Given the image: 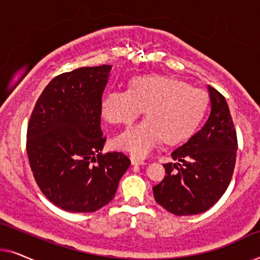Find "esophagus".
Instances as JSON below:
<instances>
[{
	"label": "esophagus",
	"instance_id": "esophagus-1",
	"mask_svg": "<svg viewBox=\"0 0 260 260\" xmlns=\"http://www.w3.org/2000/svg\"><path fill=\"white\" fill-rule=\"evenodd\" d=\"M131 163H133L134 166H143V165H145V162L143 161V159L135 157V156H131Z\"/></svg>",
	"mask_w": 260,
	"mask_h": 260
}]
</instances>
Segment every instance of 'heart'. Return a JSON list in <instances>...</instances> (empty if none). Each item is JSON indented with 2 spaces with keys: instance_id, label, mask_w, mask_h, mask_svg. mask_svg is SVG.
Here are the masks:
<instances>
[{
  "instance_id": "1",
  "label": "heart",
  "mask_w": 260,
  "mask_h": 260,
  "mask_svg": "<svg viewBox=\"0 0 260 260\" xmlns=\"http://www.w3.org/2000/svg\"><path fill=\"white\" fill-rule=\"evenodd\" d=\"M208 104V94L186 81L145 74L131 79L130 90L110 88L102 101V116L112 125L129 127L145 110L148 119L115 141L117 148L144 157L162 141L174 145L193 136Z\"/></svg>"
}]
</instances>
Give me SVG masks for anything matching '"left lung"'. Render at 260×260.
<instances>
[{
  "instance_id": "1",
  "label": "left lung",
  "mask_w": 260,
  "mask_h": 260,
  "mask_svg": "<svg viewBox=\"0 0 260 260\" xmlns=\"http://www.w3.org/2000/svg\"><path fill=\"white\" fill-rule=\"evenodd\" d=\"M211 115L204 127L172 152L177 163L163 165L166 174L152 188L155 200L175 215H195L225 193L236 166L238 140L223 95L208 86Z\"/></svg>"
}]
</instances>
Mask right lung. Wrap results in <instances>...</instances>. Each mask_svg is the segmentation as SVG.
I'll list each match as a JSON object with an SVG mask.
<instances>
[{"instance_id":"obj_1","label":"right lung","mask_w":260,"mask_h":260,"mask_svg":"<svg viewBox=\"0 0 260 260\" xmlns=\"http://www.w3.org/2000/svg\"><path fill=\"white\" fill-rule=\"evenodd\" d=\"M110 70L103 65L59 74L42 91L28 122L31 173L45 197L63 211L104 207L131 163L123 152H102V95Z\"/></svg>"}]
</instances>
